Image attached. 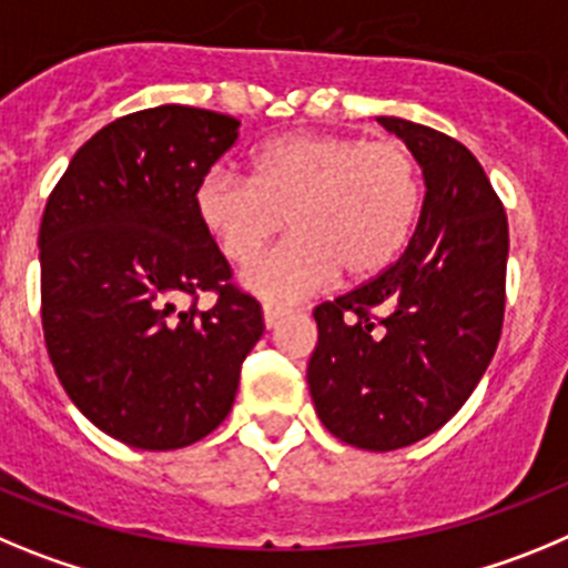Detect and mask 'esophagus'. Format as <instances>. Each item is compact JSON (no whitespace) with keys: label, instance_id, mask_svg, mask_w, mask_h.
Segmentation results:
<instances>
[{"label":"esophagus","instance_id":"1","mask_svg":"<svg viewBox=\"0 0 568 568\" xmlns=\"http://www.w3.org/2000/svg\"><path fill=\"white\" fill-rule=\"evenodd\" d=\"M285 314H288V311L285 308H277V305H263V320H265V328L272 331V328H277L280 322L285 320Z\"/></svg>","mask_w":568,"mask_h":568}]
</instances>
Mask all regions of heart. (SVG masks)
Here are the masks:
<instances>
[{"instance_id": "1", "label": "heart", "mask_w": 568, "mask_h": 568, "mask_svg": "<svg viewBox=\"0 0 568 568\" xmlns=\"http://www.w3.org/2000/svg\"><path fill=\"white\" fill-rule=\"evenodd\" d=\"M422 170L405 144L354 135H285L252 155V178L206 172L195 212L229 263H248L285 229L272 254L243 272L268 303H296L345 274L376 277L405 252L422 212Z\"/></svg>"}]
</instances>
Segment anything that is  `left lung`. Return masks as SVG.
Masks as SVG:
<instances>
[{"label": "left lung", "mask_w": 568, "mask_h": 568, "mask_svg": "<svg viewBox=\"0 0 568 568\" xmlns=\"http://www.w3.org/2000/svg\"><path fill=\"white\" fill-rule=\"evenodd\" d=\"M376 121L422 166V214L387 272L314 308L308 390L325 430L387 453L444 427L493 362L509 226L487 172L456 138L393 115Z\"/></svg>", "instance_id": "left-lung-1"}]
</instances>
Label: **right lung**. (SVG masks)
I'll list each match as a JSON object with an SVG mask.
<instances>
[{"label": "right lung", "instance_id": "add662e5", "mask_svg": "<svg viewBox=\"0 0 568 568\" xmlns=\"http://www.w3.org/2000/svg\"><path fill=\"white\" fill-rule=\"evenodd\" d=\"M240 121L197 106L132 112L95 132L55 183L39 229L42 328L70 402L135 449H181L229 416L263 336L254 296L195 212L197 183ZM217 290L209 312L181 295Z\"/></svg>", "mask_w": 568, "mask_h": 568}]
</instances>
